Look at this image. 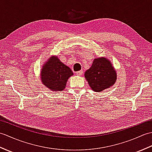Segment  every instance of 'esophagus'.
<instances>
[{"instance_id": "esophagus-1", "label": "esophagus", "mask_w": 152, "mask_h": 152, "mask_svg": "<svg viewBox=\"0 0 152 152\" xmlns=\"http://www.w3.org/2000/svg\"><path fill=\"white\" fill-rule=\"evenodd\" d=\"M82 74H83L82 70H80V71H78V72H76V74L78 76H81Z\"/></svg>"}]
</instances>
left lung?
Here are the masks:
<instances>
[{
    "label": "left lung",
    "instance_id": "left-lung-1",
    "mask_svg": "<svg viewBox=\"0 0 152 152\" xmlns=\"http://www.w3.org/2000/svg\"><path fill=\"white\" fill-rule=\"evenodd\" d=\"M90 88L94 91L100 92L114 84L116 72L110 61L106 58H96L92 66L85 72Z\"/></svg>",
    "mask_w": 152,
    "mask_h": 152
}]
</instances>
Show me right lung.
Returning <instances> with one entry per match:
<instances>
[{"label":"right lung","instance_id":"obj_1","mask_svg":"<svg viewBox=\"0 0 152 152\" xmlns=\"http://www.w3.org/2000/svg\"><path fill=\"white\" fill-rule=\"evenodd\" d=\"M72 71L57 57H51L42 67L41 80L43 84L52 91H63Z\"/></svg>","mask_w":152,"mask_h":152}]
</instances>
